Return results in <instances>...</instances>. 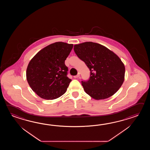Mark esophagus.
<instances>
[{"instance_id": "1", "label": "esophagus", "mask_w": 150, "mask_h": 150, "mask_svg": "<svg viewBox=\"0 0 150 150\" xmlns=\"http://www.w3.org/2000/svg\"><path fill=\"white\" fill-rule=\"evenodd\" d=\"M80 76V74H78L77 75H76V76H74V78H79Z\"/></svg>"}]
</instances>
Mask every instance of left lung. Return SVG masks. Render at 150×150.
Instances as JSON below:
<instances>
[{
	"instance_id": "obj_1",
	"label": "left lung",
	"mask_w": 150,
	"mask_h": 150,
	"mask_svg": "<svg viewBox=\"0 0 150 150\" xmlns=\"http://www.w3.org/2000/svg\"><path fill=\"white\" fill-rule=\"evenodd\" d=\"M74 51L91 71L89 80L81 81L87 94L99 100L117 92L125 80V67L117 54L92 42L74 45Z\"/></svg>"
}]
</instances>
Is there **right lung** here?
Here are the masks:
<instances>
[{"instance_id": "add662e5", "label": "right lung", "mask_w": 150, "mask_h": 150, "mask_svg": "<svg viewBox=\"0 0 150 150\" xmlns=\"http://www.w3.org/2000/svg\"><path fill=\"white\" fill-rule=\"evenodd\" d=\"M74 47L58 42L41 49L29 62L26 78L32 90L42 99L54 100L66 92L71 79L65 61Z\"/></svg>"}]
</instances>
